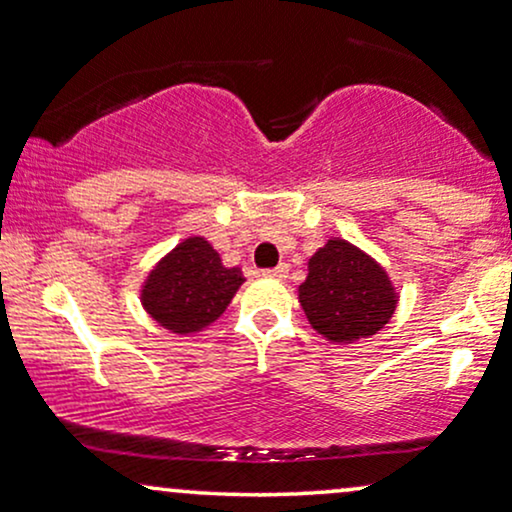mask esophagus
<instances>
[{
    "mask_svg": "<svg viewBox=\"0 0 512 512\" xmlns=\"http://www.w3.org/2000/svg\"><path fill=\"white\" fill-rule=\"evenodd\" d=\"M262 274L264 276H271V278H288L290 269H288V264H278L276 269H264Z\"/></svg>",
    "mask_w": 512,
    "mask_h": 512,
    "instance_id": "1",
    "label": "esophagus"
}]
</instances>
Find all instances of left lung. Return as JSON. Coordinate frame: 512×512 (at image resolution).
Segmentation results:
<instances>
[{
    "instance_id": "1",
    "label": "left lung",
    "mask_w": 512,
    "mask_h": 512,
    "mask_svg": "<svg viewBox=\"0 0 512 512\" xmlns=\"http://www.w3.org/2000/svg\"><path fill=\"white\" fill-rule=\"evenodd\" d=\"M299 302L320 335L339 344L372 337L395 311L386 271L346 241H327L309 260Z\"/></svg>"
}]
</instances>
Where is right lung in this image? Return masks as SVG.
I'll return each instance as SVG.
<instances>
[{"mask_svg":"<svg viewBox=\"0 0 512 512\" xmlns=\"http://www.w3.org/2000/svg\"><path fill=\"white\" fill-rule=\"evenodd\" d=\"M243 281L241 269L222 267L208 241L187 238L149 274L142 304L163 327L187 335L220 318Z\"/></svg>","mask_w":512,"mask_h":512,"instance_id":"add662e5","label":"right lung"}]
</instances>
